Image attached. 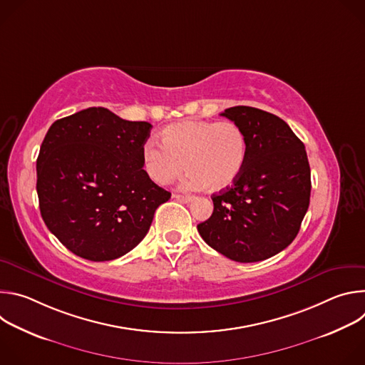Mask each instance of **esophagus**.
Masks as SVG:
<instances>
[{
	"label": "esophagus",
	"instance_id": "obj_1",
	"mask_svg": "<svg viewBox=\"0 0 365 365\" xmlns=\"http://www.w3.org/2000/svg\"><path fill=\"white\" fill-rule=\"evenodd\" d=\"M173 197H175L176 200H179V202H183V203H187V202L192 200V196H190V195H179V193H175Z\"/></svg>",
	"mask_w": 365,
	"mask_h": 365
}]
</instances>
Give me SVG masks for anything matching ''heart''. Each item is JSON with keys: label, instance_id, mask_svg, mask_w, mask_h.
<instances>
[{"label": "heart", "instance_id": "heart-1", "mask_svg": "<svg viewBox=\"0 0 365 365\" xmlns=\"http://www.w3.org/2000/svg\"><path fill=\"white\" fill-rule=\"evenodd\" d=\"M162 138H150L143 147L147 173L159 185L179 178L186 163L189 187L220 192L240 178L247 163V135L232 121L187 120L166 127Z\"/></svg>", "mask_w": 365, "mask_h": 365}]
</instances>
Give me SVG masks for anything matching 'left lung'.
I'll list each match as a JSON object with an SVG mask.
<instances>
[{
    "label": "left lung",
    "mask_w": 365,
    "mask_h": 365,
    "mask_svg": "<svg viewBox=\"0 0 365 365\" xmlns=\"http://www.w3.org/2000/svg\"><path fill=\"white\" fill-rule=\"evenodd\" d=\"M221 115L245 133L248 158L232 186L212 195L214 212L197 231L234 262H262L292 244L300 230L312 187L307 154L277 115L244 106Z\"/></svg>",
    "instance_id": "left-lung-1"
}]
</instances>
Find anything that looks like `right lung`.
Listing matches in <instances>:
<instances>
[{"mask_svg": "<svg viewBox=\"0 0 365 365\" xmlns=\"http://www.w3.org/2000/svg\"><path fill=\"white\" fill-rule=\"evenodd\" d=\"M151 127L92 107L48 128L37 158L40 214L73 254L91 262L127 254L170 199L143 169Z\"/></svg>", "mask_w": 365, "mask_h": 365, "instance_id": "1", "label": "right lung"}]
</instances>
